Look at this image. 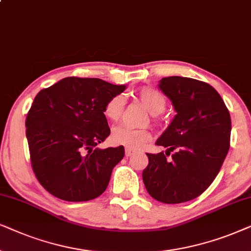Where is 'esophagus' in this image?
<instances>
[{
  "label": "esophagus",
  "mask_w": 251,
  "mask_h": 251,
  "mask_svg": "<svg viewBox=\"0 0 251 251\" xmlns=\"http://www.w3.org/2000/svg\"><path fill=\"white\" fill-rule=\"evenodd\" d=\"M134 152H135V151H133L132 149H127V148H126V150H125V155H126V157L132 156Z\"/></svg>",
  "instance_id": "34e87169"
}]
</instances>
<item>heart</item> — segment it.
<instances>
[{
    "label": "heart",
    "instance_id": "b5f03b06",
    "mask_svg": "<svg viewBox=\"0 0 251 251\" xmlns=\"http://www.w3.org/2000/svg\"><path fill=\"white\" fill-rule=\"evenodd\" d=\"M136 99L140 103L151 113L153 118L155 115H159L165 110L166 100L162 93H159L151 87H143L136 93ZM125 110V98L122 94H117L108 100L104 105V116L111 122H118L122 119ZM151 140V133L149 129H136L129 126H118L113 128L111 133V141L116 146H124L127 149L138 150L145 147Z\"/></svg>",
    "mask_w": 251,
    "mask_h": 251
}]
</instances>
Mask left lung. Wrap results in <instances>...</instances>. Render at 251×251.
Returning a JSON list of instances; mask_svg holds the SVG:
<instances>
[{
	"label": "left lung",
	"mask_w": 251,
	"mask_h": 251,
	"mask_svg": "<svg viewBox=\"0 0 251 251\" xmlns=\"http://www.w3.org/2000/svg\"><path fill=\"white\" fill-rule=\"evenodd\" d=\"M158 87L176 115L156 141L168 150L147 153L142 179L151 198L176 204L196 199L215 180L228 152L232 124L223 99L209 83L175 75L163 78Z\"/></svg>",
	"instance_id": "8db88e82"
}]
</instances>
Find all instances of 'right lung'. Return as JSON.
<instances>
[{
    "instance_id": "add662e5",
    "label": "right lung",
    "mask_w": 251,
    "mask_h": 251,
    "mask_svg": "<svg viewBox=\"0 0 251 251\" xmlns=\"http://www.w3.org/2000/svg\"><path fill=\"white\" fill-rule=\"evenodd\" d=\"M98 78L68 76L42 89L26 117L32 168L47 192L69 202L99 198L125 149L98 148L110 135L109 99L125 91Z\"/></svg>"
}]
</instances>
